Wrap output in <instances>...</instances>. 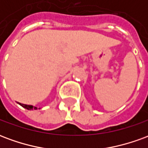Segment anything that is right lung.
<instances>
[{
  "label": "right lung",
  "mask_w": 148,
  "mask_h": 148,
  "mask_svg": "<svg viewBox=\"0 0 148 148\" xmlns=\"http://www.w3.org/2000/svg\"><path fill=\"white\" fill-rule=\"evenodd\" d=\"M19 105H21L22 107H24V109H27V110H32V109H37L38 108L36 107V106H28V105H24V104H21V103H19L18 102Z\"/></svg>",
  "instance_id": "add662e5"
}]
</instances>
